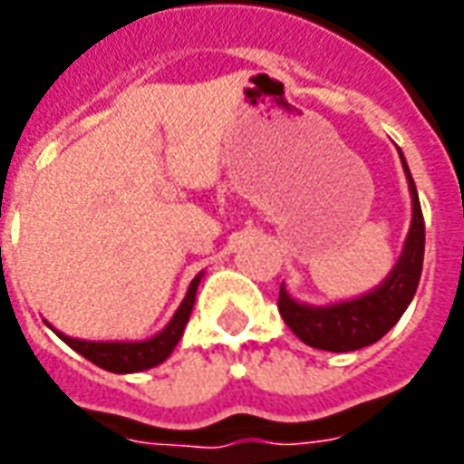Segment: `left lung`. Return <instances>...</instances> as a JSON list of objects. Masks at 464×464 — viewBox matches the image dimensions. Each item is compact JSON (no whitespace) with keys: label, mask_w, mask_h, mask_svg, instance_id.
Instances as JSON below:
<instances>
[{"label":"left lung","mask_w":464,"mask_h":464,"mask_svg":"<svg viewBox=\"0 0 464 464\" xmlns=\"http://www.w3.org/2000/svg\"><path fill=\"white\" fill-rule=\"evenodd\" d=\"M400 161L408 176L410 196H412V223H410L402 253L388 278L380 283L375 291L365 293L360 298L333 303L323 308L298 303L281 285L278 311L283 321L311 348L348 353V350H360L378 343L402 318V313L418 291L422 256H425V221H422L418 188H415L402 153H400Z\"/></svg>","instance_id":"obj_1"}]
</instances>
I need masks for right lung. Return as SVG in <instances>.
Instances as JSON below:
<instances>
[{"mask_svg":"<svg viewBox=\"0 0 464 464\" xmlns=\"http://www.w3.org/2000/svg\"><path fill=\"white\" fill-rule=\"evenodd\" d=\"M201 276L203 273H198L191 281L186 298H183V303L179 305V311L173 313V318L169 321V325H166L161 333H156L153 338H149V341H79V338H69L64 333H54L69 345V348H74L79 355H84L86 360H92L94 365L109 370V372H141V370L156 368V365H161L163 360L171 355L173 348L181 341L183 328H186V323L191 318L193 301H196V288H198V283H201Z\"/></svg>","mask_w":464,"mask_h":464,"instance_id":"right-lung-1","label":"right lung"}]
</instances>
